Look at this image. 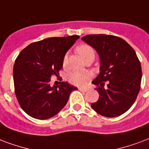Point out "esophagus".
Returning <instances> with one entry per match:
<instances>
[{"label":"esophagus","mask_w":149,"mask_h":149,"mask_svg":"<svg viewBox=\"0 0 149 149\" xmlns=\"http://www.w3.org/2000/svg\"><path fill=\"white\" fill-rule=\"evenodd\" d=\"M79 91H82V92H87V91H88V89H87V88H81V87H79Z\"/></svg>","instance_id":"1"}]
</instances>
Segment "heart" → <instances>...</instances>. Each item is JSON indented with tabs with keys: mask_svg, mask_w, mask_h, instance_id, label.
I'll use <instances>...</instances> for the list:
<instances>
[{
	"mask_svg": "<svg viewBox=\"0 0 149 149\" xmlns=\"http://www.w3.org/2000/svg\"><path fill=\"white\" fill-rule=\"evenodd\" d=\"M77 53L79 54L84 61L87 58L90 56H95V50L87 44H81L78 46L77 48ZM67 63V55L64 57L63 58V65H65ZM89 75L87 73L79 72H72L69 75V80L71 84L77 86H84L87 84V80L89 79Z\"/></svg>",
	"mask_w": 149,
	"mask_h": 149,
	"instance_id": "heart-1",
	"label": "heart"
}]
</instances>
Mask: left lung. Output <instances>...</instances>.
Here are the masks:
<instances>
[{
    "label": "left lung",
    "instance_id": "8db88e82",
    "mask_svg": "<svg viewBox=\"0 0 149 149\" xmlns=\"http://www.w3.org/2000/svg\"><path fill=\"white\" fill-rule=\"evenodd\" d=\"M81 39L96 50L101 62L100 73L92 81L98 87L99 98L91 108L105 117L122 115L134 103L141 88V66L135 51L124 40L112 35L91 34Z\"/></svg>",
    "mask_w": 149,
    "mask_h": 149
}]
</instances>
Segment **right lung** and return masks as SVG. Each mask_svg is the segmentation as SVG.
<instances>
[{
  "label": "right lung",
  "mask_w": 149,
  "mask_h": 149,
  "mask_svg": "<svg viewBox=\"0 0 149 149\" xmlns=\"http://www.w3.org/2000/svg\"><path fill=\"white\" fill-rule=\"evenodd\" d=\"M79 37L72 35L50 37L34 42L22 50L13 68L15 93L26 113L38 120H47L66 105L72 91L77 90L69 83L51 87L53 75L58 74L68 50Z\"/></svg>",
  "instance_id": "right-lung-1"
}]
</instances>
